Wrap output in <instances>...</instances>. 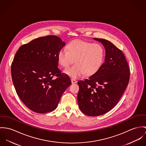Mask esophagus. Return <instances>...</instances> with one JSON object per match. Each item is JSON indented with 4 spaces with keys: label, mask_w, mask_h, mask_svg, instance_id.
Instances as JSON below:
<instances>
[{
    "label": "esophagus",
    "mask_w": 146,
    "mask_h": 146,
    "mask_svg": "<svg viewBox=\"0 0 146 146\" xmlns=\"http://www.w3.org/2000/svg\"><path fill=\"white\" fill-rule=\"evenodd\" d=\"M71 81H72V83L73 84V83H76L77 81H76L75 79H73V78H72L71 79Z\"/></svg>",
    "instance_id": "1"
}]
</instances>
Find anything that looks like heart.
<instances>
[{
  "label": "heart",
  "instance_id": "heart-1",
  "mask_svg": "<svg viewBox=\"0 0 146 146\" xmlns=\"http://www.w3.org/2000/svg\"><path fill=\"white\" fill-rule=\"evenodd\" d=\"M67 49H60L58 54V61L63 68H68L74 60L75 64L66 69L64 72L73 78L83 75L91 76L96 74L102 65L105 50L97 43L73 40L67 45Z\"/></svg>",
  "mask_w": 146,
  "mask_h": 146
}]
</instances>
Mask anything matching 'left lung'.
<instances>
[{
  "label": "left lung",
  "instance_id": "1",
  "mask_svg": "<svg viewBox=\"0 0 146 146\" xmlns=\"http://www.w3.org/2000/svg\"><path fill=\"white\" fill-rule=\"evenodd\" d=\"M94 39L105 47V62L96 74L78 82V106L83 113L90 116L103 115L114 108L130 78L129 67L121 50L107 40Z\"/></svg>",
  "mask_w": 146,
  "mask_h": 146
}]
</instances>
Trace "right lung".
Returning <instances> with one entry per match:
<instances>
[{
  "mask_svg": "<svg viewBox=\"0 0 146 146\" xmlns=\"http://www.w3.org/2000/svg\"><path fill=\"white\" fill-rule=\"evenodd\" d=\"M65 44L54 35L40 37L22 45L11 65L12 81L23 103L37 113L54 110L69 77L58 67V54Z\"/></svg>",
  "mask_w": 146,
  "mask_h": 146,
  "instance_id": "obj_1",
  "label": "right lung"
}]
</instances>
